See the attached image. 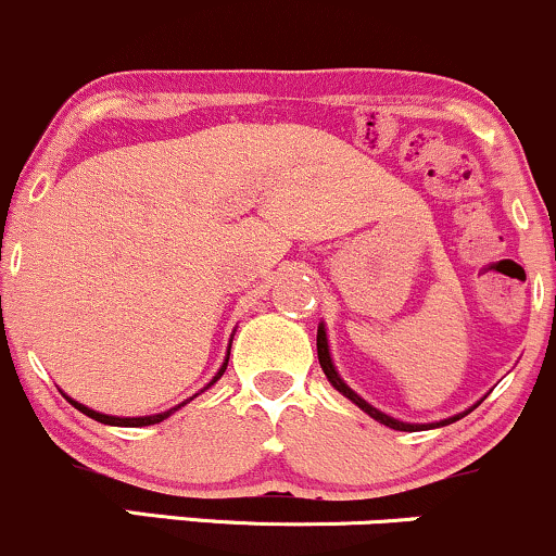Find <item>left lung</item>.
I'll use <instances>...</instances> for the list:
<instances>
[{
    "label": "left lung",
    "instance_id": "8db88e82",
    "mask_svg": "<svg viewBox=\"0 0 556 556\" xmlns=\"http://www.w3.org/2000/svg\"><path fill=\"white\" fill-rule=\"evenodd\" d=\"M317 359H320V367H323V372H326V378L330 380V386H333V389L339 391V394H344V396L349 399V402H354V404H357V407L362 409V413H367V415H370L372 420L383 422V426H389V428H394V430H409V433H415V430H430V428H441V426H448V422L459 420V417H465L467 413H470V409H467V413H459V415H454V417H446V420H441V422H428V426H420V422H402V420H394V417H391V415L380 413V409L372 407V404H367L365 399H362L359 394H354V391L349 389V386L344 383V380H341L339 372H336V367H333V359H330V349H328V336H326V326H323V323H320V328H317Z\"/></svg>",
    "mask_w": 556,
    "mask_h": 556
}]
</instances>
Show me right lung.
<instances>
[{
	"instance_id": "obj_1",
	"label": "right lung",
	"mask_w": 556,
	"mask_h": 556,
	"mask_svg": "<svg viewBox=\"0 0 556 556\" xmlns=\"http://www.w3.org/2000/svg\"><path fill=\"white\" fill-rule=\"evenodd\" d=\"M230 354V352H228ZM228 354H226V362H223V367L220 370H217V376L210 380L207 386H204V389H210L212 383H217V378L223 376V372H226V367H228ZM202 389V391H204ZM202 391H199V394H202ZM199 394H194V396H199ZM191 396V399H194ZM67 402L73 404V407L76 409H80V413L84 415H89L91 420H97V422H104V426H117V428H143V426H154V422H162L165 420V417H170L173 413H176V409H180L184 407V404H189L191 399H186V402H180L178 407H173V409H167V413H160V415H143V417H115V415H104V413H97V409H89V407H84V404H78V402H73L71 396H65Z\"/></svg>"
}]
</instances>
